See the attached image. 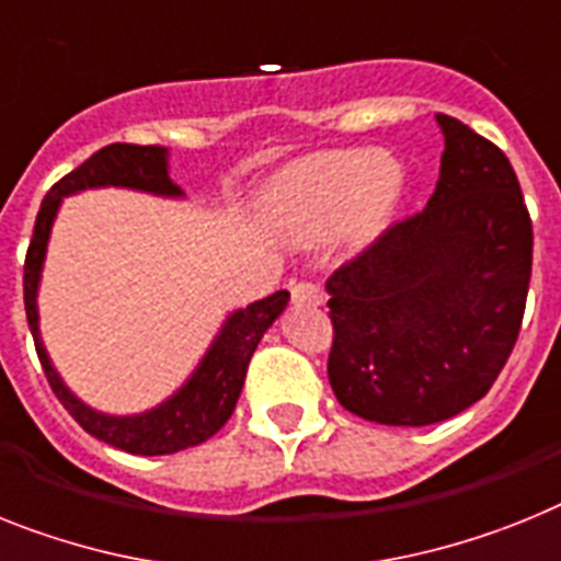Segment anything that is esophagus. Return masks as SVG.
<instances>
[{
    "instance_id": "34e87169",
    "label": "esophagus",
    "mask_w": 561,
    "mask_h": 561,
    "mask_svg": "<svg viewBox=\"0 0 561 561\" xmlns=\"http://www.w3.org/2000/svg\"><path fill=\"white\" fill-rule=\"evenodd\" d=\"M290 294H294L296 305H322L324 302V290L319 288L317 282H296L294 288H290Z\"/></svg>"
}]
</instances>
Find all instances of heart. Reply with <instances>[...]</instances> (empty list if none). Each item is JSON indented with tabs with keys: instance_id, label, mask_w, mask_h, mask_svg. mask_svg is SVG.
Returning <instances> with one entry per match:
<instances>
[{
	"instance_id": "1",
	"label": "heart",
	"mask_w": 561,
	"mask_h": 561,
	"mask_svg": "<svg viewBox=\"0 0 561 561\" xmlns=\"http://www.w3.org/2000/svg\"><path fill=\"white\" fill-rule=\"evenodd\" d=\"M402 168L376 150H331L290 164L271 185V210L294 239H322L345 222L370 233L397 208Z\"/></svg>"
}]
</instances>
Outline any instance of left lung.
<instances>
[{"label": "left lung", "mask_w": 561, "mask_h": 561, "mask_svg": "<svg viewBox=\"0 0 561 561\" xmlns=\"http://www.w3.org/2000/svg\"><path fill=\"white\" fill-rule=\"evenodd\" d=\"M445 134L436 191L328 279L339 404L422 427L491 390L522 331L534 225L511 162L465 122Z\"/></svg>", "instance_id": "8db88e82"}]
</instances>
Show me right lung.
I'll list each match as a JSON object with an SVG mask.
<instances>
[{"instance_id": "add662e5", "label": "right lung", "mask_w": 561, "mask_h": 561, "mask_svg": "<svg viewBox=\"0 0 561 561\" xmlns=\"http://www.w3.org/2000/svg\"><path fill=\"white\" fill-rule=\"evenodd\" d=\"M102 185L136 187V191L162 193V196H182V191L168 176V150L157 148V145H107V148L96 150L91 159H84L77 171H70L68 176L59 179L48 191V196L42 199L25 256V279H22V285H25V313L33 333V345H36L42 370L48 376L50 390L65 404V411L82 425V431L102 439L105 445L136 456L176 454V450L208 442L228 422L239 402V393H242L244 374H248L253 351L262 342L267 328L276 322V317L288 308L290 294L288 290H276V294L248 305L244 310H237L225 322L222 333L216 336L208 356L202 359V365L187 379L185 388L164 404L153 408V411L139 413V416H105V413L91 411L88 404L79 402L65 388L59 374L50 365L48 353L42 347L39 324H36V319H39L36 317V285H39L50 225H54L56 208H59L62 196Z\"/></svg>"}]
</instances>
